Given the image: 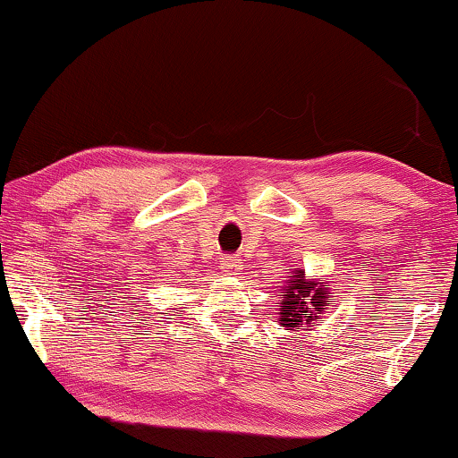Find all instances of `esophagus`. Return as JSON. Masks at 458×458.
<instances>
[{
	"label": "esophagus",
	"instance_id": "1",
	"mask_svg": "<svg viewBox=\"0 0 458 458\" xmlns=\"http://www.w3.org/2000/svg\"><path fill=\"white\" fill-rule=\"evenodd\" d=\"M242 268V262L235 259V256H223L221 259V271L233 275Z\"/></svg>",
	"mask_w": 458,
	"mask_h": 458
}]
</instances>
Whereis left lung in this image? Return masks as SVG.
I'll list each match as a JSON object with an SVG mask.
<instances>
[{
  "mask_svg": "<svg viewBox=\"0 0 458 458\" xmlns=\"http://www.w3.org/2000/svg\"><path fill=\"white\" fill-rule=\"evenodd\" d=\"M279 321L284 327L298 329L309 327L315 318L325 312L329 296H325V287L315 281H306L304 271H296L287 279V287L281 292Z\"/></svg>",
  "mask_w": 458,
  "mask_h": 458,
  "instance_id": "1",
  "label": "left lung"
}]
</instances>
